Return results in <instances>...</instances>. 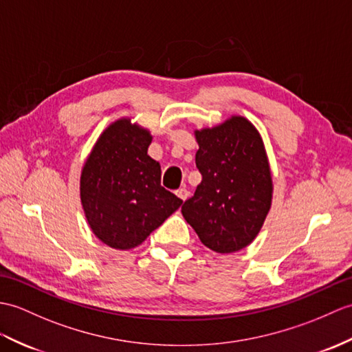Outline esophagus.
Segmentation results:
<instances>
[{
	"instance_id": "obj_1",
	"label": "esophagus",
	"mask_w": 352,
	"mask_h": 352,
	"mask_svg": "<svg viewBox=\"0 0 352 352\" xmlns=\"http://www.w3.org/2000/svg\"><path fill=\"white\" fill-rule=\"evenodd\" d=\"M175 195L178 196L179 199H183V201H186L187 198H189V190L186 189V187H182V189H178V190H175Z\"/></svg>"
}]
</instances>
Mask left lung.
Listing matches in <instances>:
<instances>
[{
  "instance_id": "obj_1",
  "label": "left lung",
  "mask_w": 352,
  "mask_h": 352,
  "mask_svg": "<svg viewBox=\"0 0 352 352\" xmlns=\"http://www.w3.org/2000/svg\"><path fill=\"white\" fill-rule=\"evenodd\" d=\"M202 182L182 213L204 246L232 253L255 240L272 207L273 179L256 127L240 116L195 132Z\"/></svg>"
}]
</instances>
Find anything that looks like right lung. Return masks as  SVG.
Listing matches in <instances>:
<instances>
[{
  "instance_id": "right-lung-1",
  "label": "right lung",
  "mask_w": 352,
  "mask_h": 352,
  "mask_svg": "<svg viewBox=\"0 0 352 352\" xmlns=\"http://www.w3.org/2000/svg\"><path fill=\"white\" fill-rule=\"evenodd\" d=\"M153 136L120 118L103 130L80 174L87 222L106 246L133 249L177 211L183 201L160 186L159 162L146 151Z\"/></svg>"
}]
</instances>
